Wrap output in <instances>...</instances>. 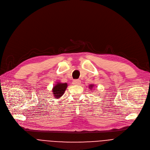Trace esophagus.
Returning a JSON list of instances; mask_svg holds the SVG:
<instances>
[{"instance_id":"1","label":"esophagus","mask_w":150,"mask_h":150,"mask_svg":"<svg viewBox=\"0 0 150 150\" xmlns=\"http://www.w3.org/2000/svg\"><path fill=\"white\" fill-rule=\"evenodd\" d=\"M81 83V80L79 79H74L73 81V84L75 85H78Z\"/></svg>"}]
</instances>
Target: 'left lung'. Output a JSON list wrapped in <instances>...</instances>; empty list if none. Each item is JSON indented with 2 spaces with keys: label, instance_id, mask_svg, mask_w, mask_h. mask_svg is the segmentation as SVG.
<instances>
[{
  "label": "left lung",
  "instance_id": "8db88e82",
  "mask_svg": "<svg viewBox=\"0 0 150 150\" xmlns=\"http://www.w3.org/2000/svg\"><path fill=\"white\" fill-rule=\"evenodd\" d=\"M91 86V87H92V86Z\"/></svg>",
  "mask_w": 150,
  "mask_h": 150
}]
</instances>
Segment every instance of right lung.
<instances>
[{
    "mask_svg": "<svg viewBox=\"0 0 150 150\" xmlns=\"http://www.w3.org/2000/svg\"><path fill=\"white\" fill-rule=\"evenodd\" d=\"M67 88L66 83H59L54 87L52 89V91L54 93V96H55L56 99L60 98L64 94V91Z\"/></svg>",
    "mask_w": 150,
    "mask_h": 150,
    "instance_id": "right-lung-1",
    "label": "right lung"
}]
</instances>
